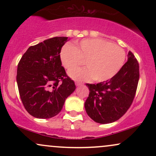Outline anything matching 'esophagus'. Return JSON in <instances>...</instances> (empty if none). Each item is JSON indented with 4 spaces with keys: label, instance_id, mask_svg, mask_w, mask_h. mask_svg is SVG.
I'll return each mask as SVG.
<instances>
[{
    "label": "esophagus",
    "instance_id": "esophagus-1",
    "mask_svg": "<svg viewBox=\"0 0 156 156\" xmlns=\"http://www.w3.org/2000/svg\"><path fill=\"white\" fill-rule=\"evenodd\" d=\"M82 84H83L82 82H79V81H76V86H80V85H82Z\"/></svg>",
    "mask_w": 156,
    "mask_h": 156
}]
</instances>
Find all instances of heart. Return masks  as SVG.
Here are the masks:
<instances>
[{"label": "heart", "instance_id": "heart-1", "mask_svg": "<svg viewBox=\"0 0 156 156\" xmlns=\"http://www.w3.org/2000/svg\"><path fill=\"white\" fill-rule=\"evenodd\" d=\"M62 63L71 69L84 63L87 67L69 71V76L76 80L93 78L98 82L109 80L122 67L125 52L122 48L101 39H86L76 42L73 47L67 44L60 53Z\"/></svg>", "mask_w": 156, "mask_h": 156}]
</instances>
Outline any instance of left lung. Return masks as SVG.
Here are the masks:
<instances>
[{
  "label": "left lung",
  "mask_w": 156,
  "mask_h": 156,
  "mask_svg": "<svg viewBox=\"0 0 156 156\" xmlns=\"http://www.w3.org/2000/svg\"><path fill=\"white\" fill-rule=\"evenodd\" d=\"M128 60L110 80L87 83L89 94L84 103L89 117L101 124L114 122L127 112L133 103L139 79V65L132 52Z\"/></svg>",
  "instance_id": "1"
}]
</instances>
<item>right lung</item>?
<instances>
[{"mask_svg": "<svg viewBox=\"0 0 156 156\" xmlns=\"http://www.w3.org/2000/svg\"><path fill=\"white\" fill-rule=\"evenodd\" d=\"M67 37H55L31 46L17 65V83L23 106L39 119L55 117L76 89L62 66L60 53Z\"/></svg>", "mask_w": 156, "mask_h": 156, "instance_id": "1", "label": "right lung"}]
</instances>
